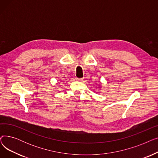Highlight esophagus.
I'll return each instance as SVG.
<instances>
[{
    "label": "esophagus",
    "mask_w": 158,
    "mask_h": 158,
    "mask_svg": "<svg viewBox=\"0 0 158 158\" xmlns=\"http://www.w3.org/2000/svg\"><path fill=\"white\" fill-rule=\"evenodd\" d=\"M76 79L77 81H82V80H83V79H82V78H77V77H76Z\"/></svg>",
    "instance_id": "obj_1"
}]
</instances>
